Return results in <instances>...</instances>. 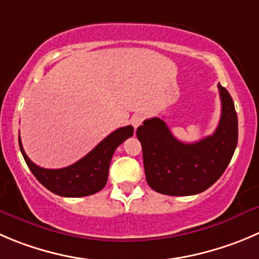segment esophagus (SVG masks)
Returning a JSON list of instances; mask_svg holds the SVG:
<instances>
[{"label": "esophagus", "mask_w": 259, "mask_h": 259, "mask_svg": "<svg viewBox=\"0 0 259 259\" xmlns=\"http://www.w3.org/2000/svg\"><path fill=\"white\" fill-rule=\"evenodd\" d=\"M142 120H144V115H142V114H135L134 117H132L131 123H132V125H134L135 128H137L140 124H141Z\"/></svg>", "instance_id": "esophagus-1"}]
</instances>
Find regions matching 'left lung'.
Instances as JSON below:
<instances>
[{
	"label": "left lung",
	"mask_w": 259,
	"mask_h": 259,
	"mask_svg": "<svg viewBox=\"0 0 259 259\" xmlns=\"http://www.w3.org/2000/svg\"><path fill=\"white\" fill-rule=\"evenodd\" d=\"M221 118L211 136L184 144L160 118L137 128L147 184L168 196H191L210 188L225 171L238 144V117L230 94L219 83Z\"/></svg>",
	"instance_id": "1"
}]
</instances>
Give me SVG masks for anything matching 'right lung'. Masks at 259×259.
Here are the masks:
<instances>
[{
	"label": "right lung",
	"mask_w": 259,
	"mask_h": 259,
	"mask_svg": "<svg viewBox=\"0 0 259 259\" xmlns=\"http://www.w3.org/2000/svg\"><path fill=\"white\" fill-rule=\"evenodd\" d=\"M134 135V127L115 130L99 145L75 164L62 169H44L34 164L25 154L19 137L21 154L36 179L54 194L62 197H85L102 191L108 181L110 160L115 149Z\"/></svg>",
	"instance_id": "add662e5"
}]
</instances>
